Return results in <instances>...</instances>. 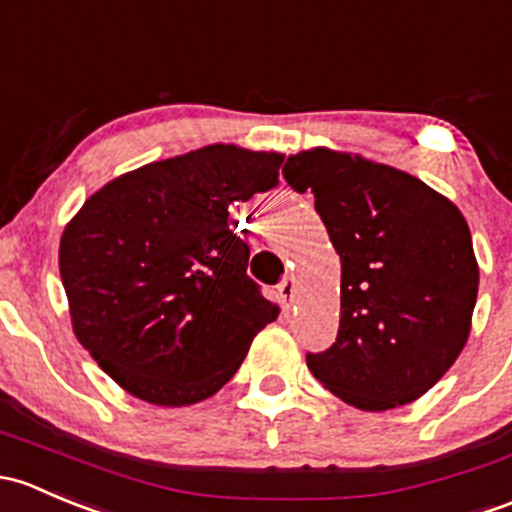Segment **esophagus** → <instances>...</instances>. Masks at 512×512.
Masks as SVG:
<instances>
[{
    "instance_id": "1",
    "label": "esophagus",
    "mask_w": 512,
    "mask_h": 512,
    "mask_svg": "<svg viewBox=\"0 0 512 512\" xmlns=\"http://www.w3.org/2000/svg\"><path fill=\"white\" fill-rule=\"evenodd\" d=\"M278 293H281V298L286 300V303H293V293H295V278L293 276H286L281 283H278Z\"/></svg>"
}]
</instances>
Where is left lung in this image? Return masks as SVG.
<instances>
[{
	"label": "left lung",
	"instance_id": "1",
	"mask_svg": "<svg viewBox=\"0 0 512 512\" xmlns=\"http://www.w3.org/2000/svg\"><path fill=\"white\" fill-rule=\"evenodd\" d=\"M283 175L310 189L340 254V328L308 352L310 372L365 412L429 392L461 355L478 295L466 219L421 179L345 152L288 157Z\"/></svg>",
	"mask_w": 512,
	"mask_h": 512
}]
</instances>
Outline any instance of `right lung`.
I'll return each instance as SVG.
<instances>
[{"mask_svg": "<svg viewBox=\"0 0 512 512\" xmlns=\"http://www.w3.org/2000/svg\"><path fill=\"white\" fill-rule=\"evenodd\" d=\"M283 155L209 145L98 189L61 236L73 333L115 382L160 407L217 394L278 308L246 273L231 207L278 184Z\"/></svg>", "mask_w": 512, "mask_h": 512, "instance_id": "right-lung-1", "label": "right lung"}]
</instances>
